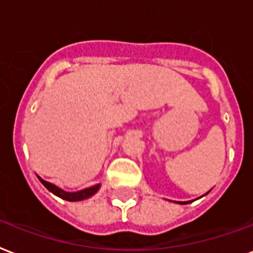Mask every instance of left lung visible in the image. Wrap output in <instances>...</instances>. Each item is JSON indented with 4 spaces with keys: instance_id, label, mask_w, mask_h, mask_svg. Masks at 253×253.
<instances>
[{
    "instance_id": "8db88e82",
    "label": "left lung",
    "mask_w": 253,
    "mask_h": 253,
    "mask_svg": "<svg viewBox=\"0 0 253 253\" xmlns=\"http://www.w3.org/2000/svg\"><path fill=\"white\" fill-rule=\"evenodd\" d=\"M208 192H210V191H208ZM208 192H207V194H208ZM204 195H206V194H204ZM191 202H192V200H190V202H176V203H178V204H188V203H191Z\"/></svg>"
}]
</instances>
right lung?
Listing matches in <instances>:
<instances>
[{
    "label": "right lung",
    "instance_id": "obj_1",
    "mask_svg": "<svg viewBox=\"0 0 253 253\" xmlns=\"http://www.w3.org/2000/svg\"><path fill=\"white\" fill-rule=\"evenodd\" d=\"M38 179H40V182H41L51 194H54V195L58 196V198H61V199L67 200V202H81V200L88 199V198H91L92 195H95L96 192H98V190L101 188V184H95V186L88 187V188H84V190L77 191V192H67V191H63L62 188H59V187L54 186L51 183L46 182V180L41 179L40 176H38Z\"/></svg>",
    "mask_w": 253,
    "mask_h": 253
}]
</instances>
